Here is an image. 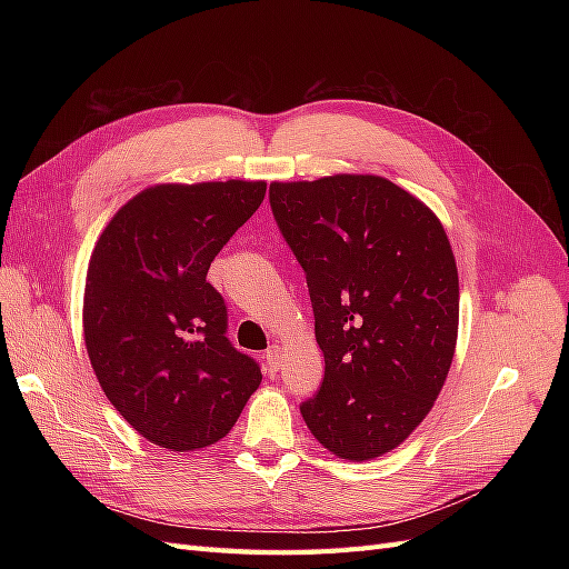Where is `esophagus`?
<instances>
[{"instance_id":"obj_1","label":"esophagus","mask_w":569,"mask_h":569,"mask_svg":"<svg viewBox=\"0 0 569 569\" xmlns=\"http://www.w3.org/2000/svg\"><path fill=\"white\" fill-rule=\"evenodd\" d=\"M266 358V366L270 372H278L280 370V360H282V349L278 347V343H272V347L263 353Z\"/></svg>"}]
</instances>
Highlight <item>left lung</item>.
I'll return each instance as SVG.
<instances>
[{"label": "left lung", "mask_w": 569, "mask_h": 569, "mask_svg": "<svg viewBox=\"0 0 569 569\" xmlns=\"http://www.w3.org/2000/svg\"><path fill=\"white\" fill-rule=\"evenodd\" d=\"M270 206L306 272L325 356L301 416L337 458H380L427 418L453 363L449 237L429 206L380 176L270 182Z\"/></svg>", "instance_id": "left-lung-1"}]
</instances>
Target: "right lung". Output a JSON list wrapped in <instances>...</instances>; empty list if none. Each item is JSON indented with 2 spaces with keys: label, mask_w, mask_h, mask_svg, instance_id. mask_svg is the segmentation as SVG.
I'll list each match as a JSON object with an SVG mask.
<instances>
[{
  "label": "right lung",
  "mask_w": 569,
  "mask_h": 569,
  "mask_svg": "<svg viewBox=\"0 0 569 569\" xmlns=\"http://www.w3.org/2000/svg\"><path fill=\"white\" fill-rule=\"evenodd\" d=\"M263 197V180L153 184L120 206L97 239L84 347L111 406L161 449L220 441L263 380L226 337V301L206 282Z\"/></svg>",
  "instance_id": "right-lung-1"
}]
</instances>
